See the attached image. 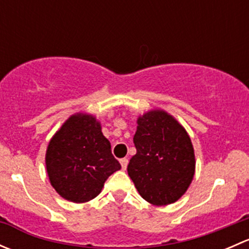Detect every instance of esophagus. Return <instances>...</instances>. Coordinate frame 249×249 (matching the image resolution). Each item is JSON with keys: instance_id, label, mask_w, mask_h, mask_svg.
<instances>
[{"instance_id": "obj_1", "label": "esophagus", "mask_w": 249, "mask_h": 249, "mask_svg": "<svg viewBox=\"0 0 249 249\" xmlns=\"http://www.w3.org/2000/svg\"><path fill=\"white\" fill-rule=\"evenodd\" d=\"M127 162H129V159H127V158H123V159H120V165H122L123 170H126Z\"/></svg>"}]
</instances>
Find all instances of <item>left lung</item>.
Segmentation results:
<instances>
[{"mask_svg": "<svg viewBox=\"0 0 249 249\" xmlns=\"http://www.w3.org/2000/svg\"><path fill=\"white\" fill-rule=\"evenodd\" d=\"M134 143L127 173L141 196L157 206L177 201L195 173L194 148L184 127L165 110H149L137 119Z\"/></svg>", "mask_w": 249, "mask_h": 249, "instance_id": "1", "label": "left lung"}]
</instances>
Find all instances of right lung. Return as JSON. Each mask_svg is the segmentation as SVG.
Returning a JSON list of instances; mask_svg holds the SVG:
<instances>
[{"label": "right lung", "instance_id": "right-lung-1", "mask_svg": "<svg viewBox=\"0 0 249 249\" xmlns=\"http://www.w3.org/2000/svg\"><path fill=\"white\" fill-rule=\"evenodd\" d=\"M47 172L57 194L82 203L96 197L112 173L122 169L94 115L77 113L64 123L47 148Z\"/></svg>", "mask_w": 249, "mask_h": 249}]
</instances>
